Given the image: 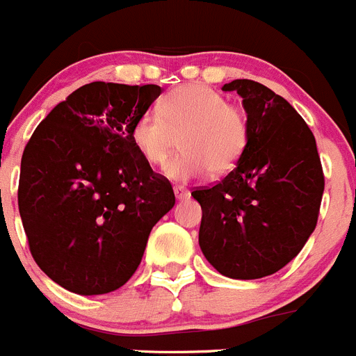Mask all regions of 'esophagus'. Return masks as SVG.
<instances>
[{
  "mask_svg": "<svg viewBox=\"0 0 356 356\" xmlns=\"http://www.w3.org/2000/svg\"><path fill=\"white\" fill-rule=\"evenodd\" d=\"M175 196L178 200H185V197H188V191L185 187H181V185H175Z\"/></svg>",
  "mask_w": 356,
  "mask_h": 356,
  "instance_id": "34e87169",
  "label": "esophagus"
}]
</instances>
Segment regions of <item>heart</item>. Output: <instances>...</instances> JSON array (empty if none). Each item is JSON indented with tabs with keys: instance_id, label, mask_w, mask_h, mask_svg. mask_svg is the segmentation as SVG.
Listing matches in <instances>:
<instances>
[{
	"instance_id": "1",
	"label": "heart",
	"mask_w": 356,
	"mask_h": 356,
	"mask_svg": "<svg viewBox=\"0 0 356 356\" xmlns=\"http://www.w3.org/2000/svg\"><path fill=\"white\" fill-rule=\"evenodd\" d=\"M130 137L153 168L168 162L180 137L184 151L168 163L165 175L187 181L207 171L216 176L232 171L246 151L250 124L244 110L229 105L221 92L194 83L165 94L159 112H143Z\"/></svg>"
}]
</instances>
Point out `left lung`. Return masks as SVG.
<instances>
[{"label": "left lung", "instance_id": "obj_1", "mask_svg": "<svg viewBox=\"0 0 356 356\" xmlns=\"http://www.w3.org/2000/svg\"><path fill=\"white\" fill-rule=\"evenodd\" d=\"M250 139L232 171L193 191L201 205L200 246L221 275H275L303 250L319 217L325 175L316 139L284 97L253 80H234Z\"/></svg>", "mask_w": 356, "mask_h": 356}]
</instances>
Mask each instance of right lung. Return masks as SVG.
<instances>
[{"label": "right lung", "mask_w": 356, "mask_h": 356, "mask_svg": "<svg viewBox=\"0 0 356 356\" xmlns=\"http://www.w3.org/2000/svg\"><path fill=\"white\" fill-rule=\"evenodd\" d=\"M159 85L92 81L55 106L24 147L17 203L30 253L60 287L106 294L131 278L151 228L175 205L131 124Z\"/></svg>", "instance_id": "add662e5"}]
</instances>
